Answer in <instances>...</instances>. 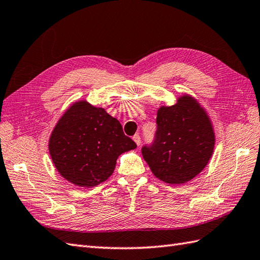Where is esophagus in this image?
I'll list each match as a JSON object with an SVG mask.
<instances>
[{
	"mask_svg": "<svg viewBox=\"0 0 260 260\" xmlns=\"http://www.w3.org/2000/svg\"><path fill=\"white\" fill-rule=\"evenodd\" d=\"M133 140H134V142L137 144V146H140V144H141V136L140 135L138 134L134 135L133 136Z\"/></svg>",
	"mask_w": 260,
	"mask_h": 260,
	"instance_id": "34e87169",
	"label": "esophagus"
}]
</instances>
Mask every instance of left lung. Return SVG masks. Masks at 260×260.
<instances>
[{
  "mask_svg": "<svg viewBox=\"0 0 260 260\" xmlns=\"http://www.w3.org/2000/svg\"><path fill=\"white\" fill-rule=\"evenodd\" d=\"M156 123L154 143L142 148L145 161L161 182H190L214 153L216 140L208 114L196 99L184 94L176 104L158 108Z\"/></svg>",
  "mask_w": 260,
  "mask_h": 260,
  "instance_id": "8db88e82",
  "label": "left lung"
}]
</instances>
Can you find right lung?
Segmentation results:
<instances>
[{"mask_svg":"<svg viewBox=\"0 0 260 260\" xmlns=\"http://www.w3.org/2000/svg\"><path fill=\"white\" fill-rule=\"evenodd\" d=\"M135 148V142L124 134L116 118L85 100L68 108L48 141L59 175L85 188L105 182L115 170L118 156Z\"/></svg>","mask_w":260,"mask_h":260,"instance_id":"obj_1","label":"right lung"}]
</instances>
